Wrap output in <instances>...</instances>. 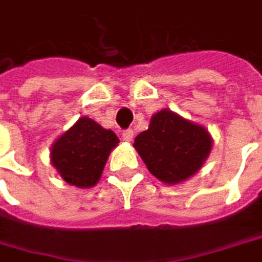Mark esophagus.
I'll return each instance as SVG.
<instances>
[{
  "instance_id": "esophagus-1",
  "label": "esophagus",
  "mask_w": 262,
  "mask_h": 262,
  "mask_svg": "<svg viewBox=\"0 0 262 262\" xmlns=\"http://www.w3.org/2000/svg\"><path fill=\"white\" fill-rule=\"evenodd\" d=\"M121 136H123V141L124 142H132L133 141V130H124L123 133H121Z\"/></svg>"
}]
</instances>
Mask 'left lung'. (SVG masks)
<instances>
[{
	"mask_svg": "<svg viewBox=\"0 0 262 262\" xmlns=\"http://www.w3.org/2000/svg\"><path fill=\"white\" fill-rule=\"evenodd\" d=\"M133 147L156 179L178 185L202 168L212 150V136L202 124L161 109L151 117L148 129L135 138Z\"/></svg>",
	"mask_w": 262,
	"mask_h": 262,
	"instance_id": "1",
	"label": "left lung"
}]
</instances>
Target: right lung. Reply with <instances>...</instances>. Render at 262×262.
<instances>
[{"instance_id": "right-lung-1", "label": "right lung", "mask_w": 262, "mask_h": 262, "mask_svg": "<svg viewBox=\"0 0 262 262\" xmlns=\"http://www.w3.org/2000/svg\"><path fill=\"white\" fill-rule=\"evenodd\" d=\"M118 142L114 132L89 117H80L51 145V164L67 183L92 188L100 181L107 158Z\"/></svg>"}]
</instances>
